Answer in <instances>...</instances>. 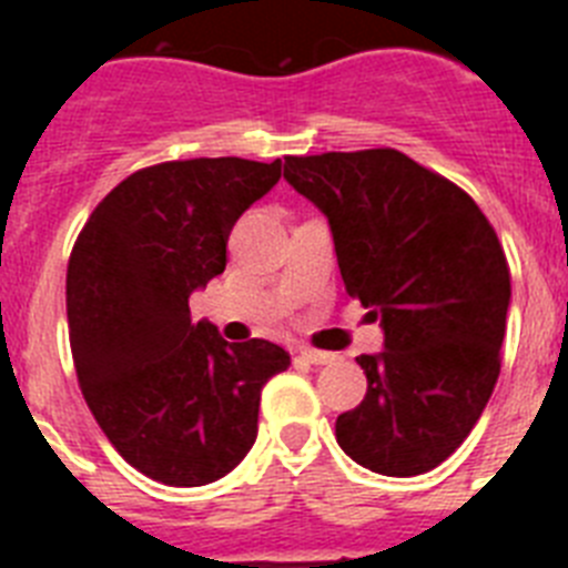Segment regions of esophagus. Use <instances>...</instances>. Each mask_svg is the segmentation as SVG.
<instances>
[{"mask_svg":"<svg viewBox=\"0 0 568 568\" xmlns=\"http://www.w3.org/2000/svg\"><path fill=\"white\" fill-rule=\"evenodd\" d=\"M298 355H301V358H307L310 364H315V366L333 364V361H335L333 353H321V349H313V346H301Z\"/></svg>","mask_w":568,"mask_h":568,"instance_id":"1","label":"esophagus"}]
</instances>
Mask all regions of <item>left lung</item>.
Listing matches in <instances>:
<instances>
[{"label": "left lung", "mask_w": 568, "mask_h": 568, "mask_svg": "<svg viewBox=\"0 0 568 568\" xmlns=\"http://www.w3.org/2000/svg\"><path fill=\"white\" fill-rule=\"evenodd\" d=\"M284 179L327 215L346 293L381 321L355 358L366 395L338 415L355 464L409 478L464 444L500 375L511 287L498 235L444 175L398 150L287 155Z\"/></svg>", "instance_id": "1"}]
</instances>
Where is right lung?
<instances>
[{"instance_id": "add662e5", "label": "right lung", "mask_w": 568, "mask_h": 568, "mask_svg": "<svg viewBox=\"0 0 568 568\" xmlns=\"http://www.w3.org/2000/svg\"><path fill=\"white\" fill-rule=\"evenodd\" d=\"M281 159H190L104 195L68 264L70 349L115 453L168 486H204L244 460L261 386L290 366L264 338L230 344L190 318V295L227 267L241 213L278 184Z\"/></svg>"}]
</instances>
